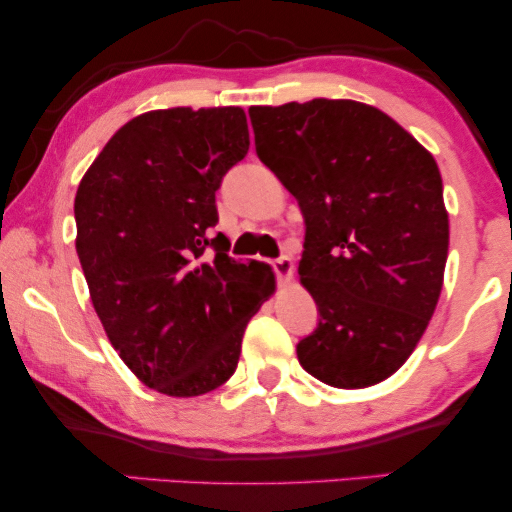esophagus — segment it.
Returning a JSON list of instances; mask_svg holds the SVG:
<instances>
[{
    "label": "esophagus",
    "mask_w": 512,
    "mask_h": 512,
    "mask_svg": "<svg viewBox=\"0 0 512 512\" xmlns=\"http://www.w3.org/2000/svg\"><path fill=\"white\" fill-rule=\"evenodd\" d=\"M272 270H275V275L282 279V282H286V279H291L293 275V261L291 256H279L272 261Z\"/></svg>",
    "instance_id": "34e87169"
}]
</instances>
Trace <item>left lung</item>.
I'll list each match as a JSON object with an SVG mask.
<instances>
[{
	"instance_id": "left-lung-1",
	"label": "left lung",
	"mask_w": 512,
	"mask_h": 512,
	"mask_svg": "<svg viewBox=\"0 0 512 512\" xmlns=\"http://www.w3.org/2000/svg\"><path fill=\"white\" fill-rule=\"evenodd\" d=\"M256 153L305 219L300 279L317 328L296 345L338 389L394 375L443 289L450 223L436 160L380 109L352 100L251 107Z\"/></svg>"
}]
</instances>
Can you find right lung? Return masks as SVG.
<instances>
[{
  "label": "right lung",
  "instance_id": "add662e5",
  "mask_svg": "<svg viewBox=\"0 0 512 512\" xmlns=\"http://www.w3.org/2000/svg\"><path fill=\"white\" fill-rule=\"evenodd\" d=\"M249 151L240 107L149 111L109 139L74 200L76 254L111 345L146 387L200 396L235 373L275 277L228 256L216 191Z\"/></svg>",
  "mask_w": 512,
  "mask_h": 512
}]
</instances>
